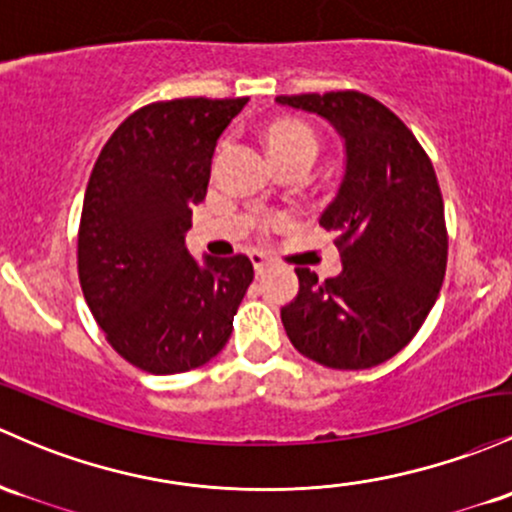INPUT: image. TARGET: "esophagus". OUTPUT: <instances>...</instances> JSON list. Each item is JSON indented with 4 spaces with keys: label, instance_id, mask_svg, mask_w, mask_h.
Instances as JSON below:
<instances>
[{
    "label": "esophagus",
    "instance_id": "34e87169",
    "mask_svg": "<svg viewBox=\"0 0 512 512\" xmlns=\"http://www.w3.org/2000/svg\"><path fill=\"white\" fill-rule=\"evenodd\" d=\"M250 260H252V265H255V272H257V274L265 272V269L272 267V262H274L272 257L265 255V252H252Z\"/></svg>",
    "mask_w": 512,
    "mask_h": 512
}]
</instances>
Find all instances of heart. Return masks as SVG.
<instances>
[{
	"label": "heart",
	"instance_id": "b5f03b06",
	"mask_svg": "<svg viewBox=\"0 0 512 512\" xmlns=\"http://www.w3.org/2000/svg\"><path fill=\"white\" fill-rule=\"evenodd\" d=\"M267 145L272 153H291V150H308V153L316 155L318 143L316 136L311 133V128H306L303 123L284 121L277 126L269 128L267 133ZM284 218H274V226H282Z\"/></svg>",
	"mask_w": 512,
	"mask_h": 512
}]
</instances>
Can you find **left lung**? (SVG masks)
<instances>
[{
    "label": "left lung",
    "instance_id": "obj_1",
    "mask_svg": "<svg viewBox=\"0 0 512 512\" xmlns=\"http://www.w3.org/2000/svg\"><path fill=\"white\" fill-rule=\"evenodd\" d=\"M311 111L345 140V174L320 226L335 233L342 272L318 282L299 267L282 308L291 345L330 369H369L401 352L440 294L447 269L445 204L411 128L369 94L277 97Z\"/></svg>",
    "mask_w": 512,
    "mask_h": 512
}]
</instances>
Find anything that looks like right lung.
<instances>
[{
    "label": "right lung",
    "instance_id": "right-lung-1",
    "mask_svg": "<svg viewBox=\"0 0 512 512\" xmlns=\"http://www.w3.org/2000/svg\"><path fill=\"white\" fill-rule=\"evenodd\" d=\"M245 104L155 101L94 162L77 233L82 294L109 345L143 372H189L216 357L255 277L245 255L199 262L184 245L218 138Z\"/></svg>",
    "mask_w": 512,
    "mask_h": 512
}]
</instances>
